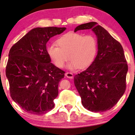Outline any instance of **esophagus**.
I'll use <instances>...</instances> for the list:
<instances>
[{"instance_id": "1", "label": "esophagus", "mask_w": 135, "mask_h": 135, "mask_svg": "<svg viewBox=\"0 0 135 135\" xmlns=\"http://www.w3.org/2000/svg\"><path fill=\"white\" fill-rule=\"evenodd\" d=\"M65 76L67 78H70V79H72L73 78H74V75H73L72 73L70 72H66L65 74Z\"/></svg>"}]
</instances>
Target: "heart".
I'll return each mask as SVG.
<instances>
[{
  "label": "heart",
  "mask_w": 135,
  "mask_h": 135,
  "mask_svg": "<svg viewBox=\"0 0 135 135\" xmlns=\"http://www.w3.org/2000/svg\"><path fill=\"white\" fill-rule=\"evenodd\" d=\"M47 47V53L57 67L62 68L69 58L70 69H84L91 66L97 55L98 44L93 35L68 32Z\"/></svg>",
  "instance_id": "obj_1"
}]
</instances>
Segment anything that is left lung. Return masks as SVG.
Masks as SVG:
<instances>
[{
    "label": "left lung",
    "instance_id": "1",
    "mask_svg": "<svg viewBox=\"0 0 135 135\" xmlns=\"http://www.w3.org/2000/svg\"><path fill=\"white\" fill-rule=\"evenodd\" d=\"M88 29L97 37L98 54L91 66L75 75L74 84L85 108L104 112L114 107L126 91L128 66L121 44L97 22L80 25L75 32Z\"/></svg>",
    "mask_w": 135,
    "mask_h": 135
}]
</instances>
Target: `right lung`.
<instances>
[{
  "label": "right lung",
  "instance_id": "1",
  "mask_svg": "<svg viewBox=\"0 0 135 135\" xmlns=\"http://www.w3.org/2000/svg\"><path fill=\"white\" fill-rule=\"evenodd\" d=\"M65 27L35 28L11 47L6 68L11 98L30 114L41 115L53 109L59 82L65 72L51 63L46 44Z\"/></svg>",
  "mask_w": 135,
  "mask_h": 135
}]
</instances>
